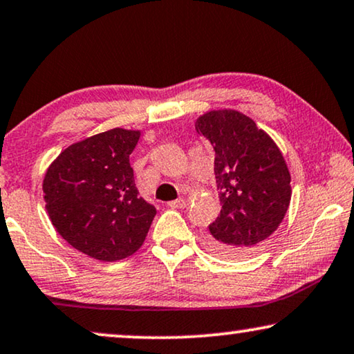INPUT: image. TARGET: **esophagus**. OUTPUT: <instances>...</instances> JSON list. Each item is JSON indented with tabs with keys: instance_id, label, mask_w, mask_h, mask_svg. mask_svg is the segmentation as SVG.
<instances>
[{
	"instance_id": "esophagus-1",
	"label": "esophagus",
	"mask_w": 354,
	"mask_h": 354,
	"mask_svg": "<svg viewBox=\"0 0 354 354\" xmlns=\"http://www.w3.org/2000/svg\"><path fill=\"white\" fill-rule=\"evenodd\" d=\"M168 207H170V208H184V207H186V201H184V198H176V201L168 202Z\"/></svg>"
}]
</instances>
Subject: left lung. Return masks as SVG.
<instances>
[{
	"label": "left lung",
	"mask_w": 354,
	"mask_h": 354,
	"mask_svg": "<svg viewBox=\"0 0 354 354\" xmlns=\"http://www.w3.org/2000/svg\"><path fill=\"white\" fill-rule=\"evenodd\" d=\"M215 149L220 216L208 226L207 242L223 257L255 252L286 216L290 173L274 141L247 115L213 111L196 123Z\"/></svg>",
	"instance_id": "8db88e82"
}]
</instances>
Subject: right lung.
<instances>
[{"label": "right lung", "instance_id": "right-lung-1", "mask_svg": "<svg viewBox=\"0 0 354 354\" xmlns=\"http://www.w3.org/2000/svg\"><path fill=\"white\" fill-rule=\"evenodd\" d=\"M139 131L115 128L67 147L43 181L56 231L84 255L117 261L142 245L156 207L139 194L129 156Z\"/></svg>", "mask_w": 354, "mask_h": 354}]
</instances>
